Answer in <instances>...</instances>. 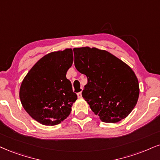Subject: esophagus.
Masks as SVG:
<instances>
[{"label": "esophagus", "instance_id": "obj_1", "mask_svg": "<svg viewBox=\"0 0 160 160\" xmlns=\"http://www.w3.org/2000/svg\"><path fill=\"white\" fill-rule=\"evenodd\" d=\"M77 96H78V98H82V92H79L77 93Z\"/></svg>", "mask_w": 160, "mask_h": 160}]
</instances>
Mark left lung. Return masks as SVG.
<instances>
[{"label":"left lung","instance_id":"left-lung-1","mask_svg":"<svg viewBox=\"0 0 160 160\" xmlns=\"http://www.w3.org/2000/svg\"><path fill=\"white\" fill-rule=\"evenodd\" d=\"M74 64L86 75L82 96L102 122L115 123L137 103L139 82L132 69L111 53L97 48H74Z\"/></svg>","mask_w":160,"mask_h":160}]
</instances>
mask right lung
Listing matches in <instances>:
<instances>
[{"instance_id":"1","label":"right lung","mask_w":160,"mask_h":160,"mask_svg":"<svg viewBox=\"0 0 160 160\" xmlns=\"http://www.w3.org/2000/svg\"><path fill=\"white\" fill-rule=\"evenodd\" d=\"M73 62L72 49L41 58L23 78L20 99L31 117L44 125H56L70 115L77 95L66 78Z\"/></svg>"}]
</instances>
